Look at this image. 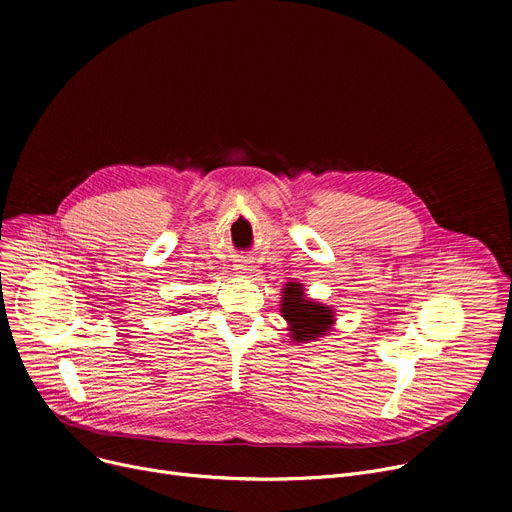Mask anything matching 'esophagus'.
<instances>
[{"label": "esophagus", "instance_id": "obj_1", "mask_svg": "<svg viewBox=\"0 0 512 512\" xmlns=\"http://www.w3.org/2000/svg\"><path fill=\"white\" fill-rule=\"evenodd\" d=\"M234 267H236V272H240V274H249V272H253V270H251L253 265H249V261H238Z\"/></svg>", "mask_w": 512, "mask_h": 512}]
</instances>
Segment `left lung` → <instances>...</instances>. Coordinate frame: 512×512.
<instances>
[{
	"label": "left lung",
	"instance_id": "8db88e82",
	"mask_svg": "<svg viewBox=\"0 0 512 512\" xmlns=\"http://www.w3.org/2000/svg\"><path fill=\"white\" fill-rule=\"evenodd\" d=\"M282 315L290 324V336L297 342L315 340L334 324V311L309 301L297 282H288L282 292Z\"/></svg>",
	"mask_w": 512,
	"mask_h": 512
}]
</instances>
